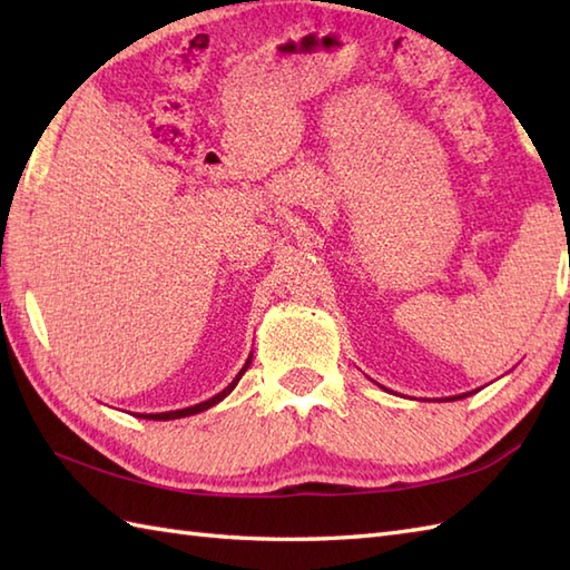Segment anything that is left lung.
I'll return each instance as SVG.
<instances>
[{
    "instance_id": "1",
    "label": "left lung",
    "mask_w": 570,
    "mask_h": 570,
    "mask_svg": "<svg viewBox=\"0 0 570 570\" xmlns=\"http://www.w3.org/2000/svg\"><path fill=\"white\" fill-rule=\"evenodd\" d=\"M463 396H468V394H460V396H458V399H463Z\"/></svg>"
}]
</instances>
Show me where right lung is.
Masks as SVG:
<instances>
[{"label": "right lung", "mask_w": 570, "mask_h": 570, "mask_svg": "<svg viewBox=\"0 0 570 570\" xmlns=\"http://www.w3.org/2000/svg\"><path fill=\"white\" fill-rule=\"evenodd\" d=\"M249 362H252V355L247 357V362H245V367H242L237 374H235V380L229 382L225 390L220 392V394H215V396H210L208 402H200V404H193V406H186V409H176V411H164V414H141V419H151V421H171V419H184V416H193V414H200V411H205V409H210V406H215V404H220L223 399L235 390L237 386V382L242 380V374L247 372V367H249Z\"/></svg>", "instance_id": "1"}]
</instances>
